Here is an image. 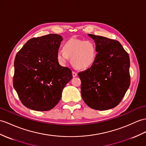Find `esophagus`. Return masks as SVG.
I'll return each mask as SVG.
<instances>
[{
    "label": "esophagus",
    "instance_id": "obj_1",
    "mask_svg": "<svg viewBox=\"0 0 146 146\" xmlns=\"http://www.w3.org/2000/svg\"><path fill=\"white\" fill-rule=\"evenodd\" d=\"M72 76H73V77H77V73L76 72H74V71H73V72H72Z\"/></svg>",
    "mask_w": 146,
    "mask_h": 146
}]
</instances>
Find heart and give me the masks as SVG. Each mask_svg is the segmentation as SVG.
<instances>
[{
    "instance_id": "1",
    "label": "heart",
    "mask_w": 146,
    "mask_h": 146,
    "mask_svg": "<svg viewBox=\"0 0 146 146\" xmlns=\"http://www.w3.org/2000/svg\"><path fill=\"white\" fill-rule=\"evenodd\" d=\"M63 50L57 52L56 58L62 65H66L71 58L72 65L78 69H87L94 64L97 57V48L92 40L72 38L62 46Z\"/></svg>"
}]
</instances>
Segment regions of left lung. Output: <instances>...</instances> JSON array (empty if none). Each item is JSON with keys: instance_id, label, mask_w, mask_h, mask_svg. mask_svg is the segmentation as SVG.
<instances>
[{"instance_id": "left-lung-1", "label": "left lung", "mask_w": 146, "mask_h": 146, "mask_svg": "<svg viewBox=\"0 0 146 146\" xmlns=\"http://www.w3.org/2000/svg\"><path fill=\"white\" fill-rule=\"evenodd\" d=\"M97 48L94 64L79 74L81 95L89 107L106 110L118 105L130 85V60L119 42L88 34Z\"/></svg>"}]
</instances>
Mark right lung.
<instances>
[{
    "label": "right lung",
    "mask_w": 146,
    "mask_h": 146,
    "mask_svg": "<svg viewBox=\"0 0 146 146\" xmlns=\"http://www.w3.org/2000/svg\"><path fill=\"white\" fill-rule=\"evenodd\" d=\"M61 35L49 34L28 40L17 52L14 61L13 87L26 107L48 111L58 104L72 71L56 58Z\"/></svg>",
    "instance_id": "obj_1"
}]
</instances>
